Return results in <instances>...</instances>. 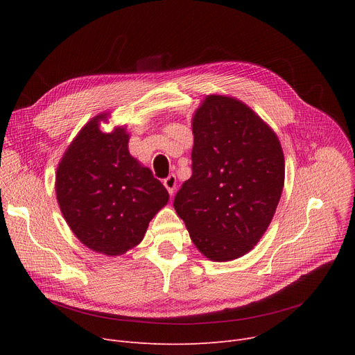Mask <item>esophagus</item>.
Wrapping results in <instances>:
<instances>
[{"label":"esophagus","instance_id":"1","mask_svg":"<svg viewBox=\"0 0 355 355\" xmlns=\"http://www.w3.org/2000/svg\"><path fill=\"white\" fill-rule=\"evenodd\" d=\"M164 185H165V189L168 190V193H170V194L173 196L174 191H175V187H177V178H175V175H174V174L168 175V177L164 180Z\"/></svg>","mask_w":355,"mask_h":355}]
</instances>
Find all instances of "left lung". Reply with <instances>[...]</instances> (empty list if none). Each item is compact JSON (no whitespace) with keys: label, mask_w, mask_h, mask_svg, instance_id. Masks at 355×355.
Returning <instances> with one entry per match:
<instances>
[{"label":"left lung","mask_w":355,"mask_h":355,"mask_svg":"<svg viewBox=\"0 0 355 355\" xmlns=\"http://www.w3.org/2000/svg\"><path fill=\"white\" fill-rule=\"evenodd\" d=\"M191 177L174 198L196 248L214 262L246 254L269 227L285 182L270 126L234 98L209 95L193 116Z\"/></svg>","instance_id":"left-lung-1"}]
</instances>
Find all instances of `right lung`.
<instances>
[{"instance_id":"1","label":"right lung","mask_w":355,"mask_h":355,"mask_svg":"<svg viewBox=\"0 0 355 355\" xmlns=\"http://www.w3.org/2000/svg\"><path fill=\"white\" fill-rule=\"evenodd\" d=\"M107 114L90 119L71 141L55 173V196L69 227L85 246L106 256L135 248L168 191L128 151L123 126L102 132Z\"/></svg>"}]
</instances>
